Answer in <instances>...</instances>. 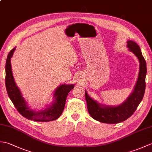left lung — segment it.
Instances as JSON below:
<instances>
[{
	"label": "left lung",
	"mask_w": 152,
	"mask_h": 152,
	"mask_svg": "<svg viewBox=\"0 0 152 152\" xmlns=\"http://www.w3.org/2000/svg\"><path fill=\"white\" fill-rule=\"evenodd\" d=\"M127 42L129 50L136 56L140 63L139 74L137 83L133 91L128 98L119 106H106L99 104L93 100L85 91L89 114L93 119L100 122L114 124L126 120L133 114L143 99L146 89L145 80L147 72L146 61L142 54L140 47L136 42L131 40H128Z\"/></svg>",
	"instance_id": "obj_1"
}]
</instances>
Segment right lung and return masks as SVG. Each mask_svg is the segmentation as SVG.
Wrapping results in <instances>:
<instances>
[{
  "mask_svg": "<svg viewBox=\"0 0 152 152\" xmlns=\"http://www.w3.org/2000/svg\"><path fill=\"white\" fill-rule=\"evenodd\" d=\"M15 50V48L9 52L5 66L6 88L9 98L13 102L15 108L17 109L19 114L30 120L47 122L59 118L64 110L66 96L74 88V85L63 84L57 87L53 94L54 101L43 110L34 111L31 109L23 97L20 90L15 84L13 77L10 61Z\"/></svg>",
  "mask_w": 152,
  "mask_h": 152,
  "instance_id": "obj_1",
  "label": "right lung"
}]
</instances>
